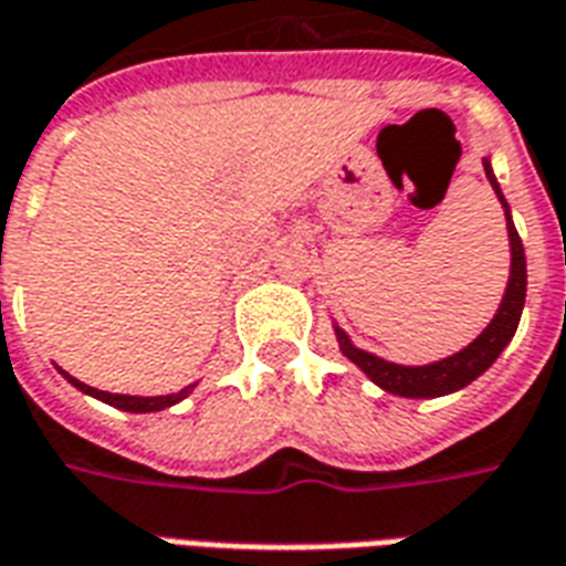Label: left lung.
Masks as SVG:
<instances>
[{
	"mask_svg": "<svg viewBox=\"0 0 566 566\" xmlns=\"http://www.w3.org/2000/svg\"><path fill=\"white\" fill-rule=\"evenodd\" d=\"M482 168H485V177L492 184L494 196L501 198L503 213H506V234H510V280H506V292H503V301L494 319L485 325V332L468 344L461 353L449 358H440V361H431V365H395V361H386V358L374 356V353H365L353 346V340L346 337L344 328L334 325V334H337V344H340V353H344L353 365L365 370L379 389L391 391V395H401V398H440V395H449V391L464 389L468 382L485 374L492 368L494 358L501 356L503 346L513 340L515 328H518V319H522V307H525V292H527V265H525V247H522V238L515 232L513 213H510V205L503 198L501 187H497V177L492 171V163L482 159Z\"/></svg>",
	"mask_w": 566,
	"mask_h": 566,
	"instance_id": "left-lung-1",
	"label": "left lung"
}]
</instances>
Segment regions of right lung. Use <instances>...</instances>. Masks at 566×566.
<instances>
[{
  "instance_id": "1",
  "label": "right lung",
  "mask_w": 566,
  "mask_h": 566,
  "mask_svg": "<svg viewBox=\"0 0 566 566\" xmlns=\"http://www.w3.org/2000/svg\"><path fill=\"white\" fill-rule=\"evenodd\" d=\"M60 374H63L69 382H72L74 389H81L84 395H93V398L111 403V407H117V410H126V413H156V410H165V407H175L177 401H184L189 391L196 389V382H192V386L175 391V395H159V398H138V395H111V391H98V389H93V386L81 382V379L69 377L65 370H60Z\"/></svg>"
}]
</instances>
